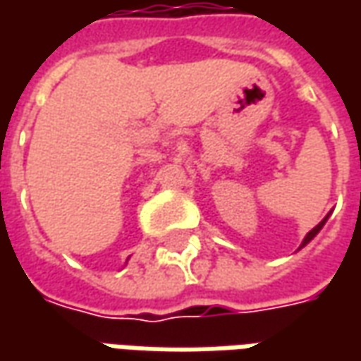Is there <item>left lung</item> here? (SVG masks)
<instances>
[{"mask_svg": "<svg viewBox=\"0 0 361 361\" xmlns=\"http://www.w3.org/2000/svg\"><path fill=\"white\" fill-rule=\"evenodd\" d=\"M327 216H329V215H327ZM327 216H326V219H324V221H322V223H319V225H317V227H315V229H312V231H310V233H307V237H305V239H303V243H301V247H305V245H307V243L312 241L313 237H315V235H317V233H319V231H322V227H324V225H326Z\"/></svg>", "mask_w": 361, "mask_h": 361, "instance_id": "1", "label": "left lung"}]
</instances>
